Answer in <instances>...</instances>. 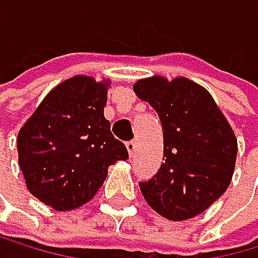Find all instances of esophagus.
Here are the masks:
<instances>
[{
  "instance_id": "1",
  "label": "esophagus",
  "mask_w": 258,
  "mask_h": 258,
  "mask_svg": "<svg viewBox=\"0 0 258 258\" xmlns=\"http://www.w3.org/2000/svg\"><path fill=\"white\" fill-rule=\"evenodd\" d=\"M126 147H127V152H129V155H134V153H136V149H137L136 140H129V142L126 144Z\"/></svg>"
}]
</instances>
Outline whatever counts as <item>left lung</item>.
Instances as JSON below:
<instances>
[{
  "label": "left lung",
  "instance_id": "obj_1",
  "mask_svg": "<svg viewBox=\"0 0 258 258\" xmlns=\"http://www.w3.org/2000/svg\"><path fill=\"white\" fill-rule=\"evenodd\" d=\"M136 95L149 101L163 127V160L140 190L155 212L181 221L218 200L234 173L237 140L225 114L202 85L185 77L140 79Z\"/></svg>",
  "mask_w": 258,
  "mask_h": 258
}]
</instances>
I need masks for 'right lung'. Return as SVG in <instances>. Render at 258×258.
Segmentation results:
<instances>
[{
	"label": "right lung",
	"instance_id": "add662e5",
	"mask_svg": "<svg viewBox=\"0 0 258 258\" xmlns=\"http://www.w3.org/2000/svg\"><path fill=\"white\" fill-rule=\"evenodd\" d=\"M109 81L76 76L56 85L19 131V166L30 194L54 210H73L97 194L126 145L105 118Z\"/></svg>",
	"mask_w": 258,
	"mask_h": 258
}]
</instances>
